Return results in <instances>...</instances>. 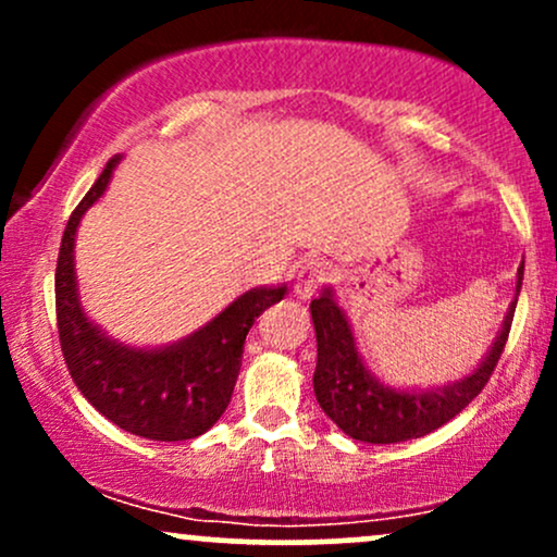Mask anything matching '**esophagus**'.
Segmentation results:
<instances>
[{
	"label": "esophagus",
	"instance_id": "obj_1",
	"mask_svg": "<svg viewBox=\"0 0 557 557\" xmlns=\"http://www.w3.org/2000/svg\"><path fill=\"white\" fill-rule=\"evenodd\" d=\"M327 280V264L324 261H306L304 267L296 272V283H293V290H296L298 298H311L317 293V287Z\"/></svg>",
	"mask_w": 557,
	"mask_h": 557
}]
</instances>
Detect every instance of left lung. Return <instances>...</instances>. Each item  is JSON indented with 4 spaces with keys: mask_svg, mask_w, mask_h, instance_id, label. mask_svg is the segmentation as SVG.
Returning a JSON list of instances; mask_svg holds the SVG:
<instances>
[{
    "mask_svg": "<svg viewBox=\"0 0 557 557\" xmlns=\"http://www.w3.org/2000/svg\"><path fill=\"white\" fill-rule=\"evenodd\" d=\"M521 280L523 261L519 274H516V298L510 300L500 335L495 337L482 363L463 380L434 389H400L382 385L363 367L348 319L332 298L330 287H324L322 296L311 300V319H314L317 330L314 395L322 411L348 437L372 445L406 443V440L424 437V434L440 430L482 393V387L495 372L505 341H508L510 322H513Z\"/></svg>",
    "mask_w": 557,
    "mask_h": 557,
    "instance_id": "left-lung-1",
    "label": "left lung"
}]
</instances>
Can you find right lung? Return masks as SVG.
<instances>
[{
  "label": "right lung",
  "mask_w": 557,
  "mask_h": 557,
  "mask_svg": "<svg viewBox=\"0 0 557 557\" xmlns=\"http://www.w3.org/2000/svg\"><path fill=\"white\" fill-rule=\"evenodd\" d=\"M120 157L70 214L57 257V330L70 376L101 417L120 430L159 443L194 440L225 413L240 372L243 343L257 317L283 300L285 285L243 293L212 322L168 348H131L104 335L83 311L75 280L81 216L104 196Z\"/></svg>",
  "instance_id": "1"
}]
</instances>
